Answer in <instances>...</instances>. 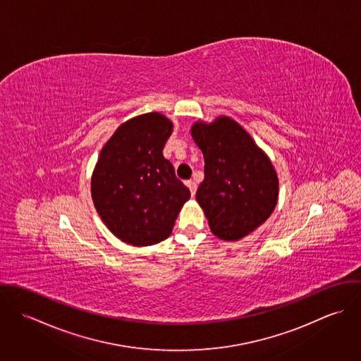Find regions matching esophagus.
I'll return each instance as SVG.
<instances>
[{
  "label": "esophagus",
  "mask_w": 361,
  "mask_h": 361,
  "mask_svg": "<svg viewBox=\"0 0 361 361\" xmlns=\"http://www.w3.org/2000/svg\"><path fill=\"white\" fill-rule=\"evenodd\" d=\"M186 186L189 188V190H190L192 196H195V195H196V189H197L196 182H195V180H186Z\"/></svg>",
  "instance_id": "1"
}]
</instances>
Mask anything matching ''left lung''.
<instances>
[{"label": "left lung", "instance_id": "left-lung-1", "mask_svg": "<svg viewBox=\"0 0 361 361\" xmlns=\"http://www.w3.org/2000/svg\"><path fill=\"white\" fill-rule=\"evenodd\" d=\"M204 155V180L196 200L211 232L222 240H239L262 225L278 202L279 180L253 137L229 116L197 121L190 129Z\"/></svg>", "mask_w": 361, "mask_h": 361}]
</instances>
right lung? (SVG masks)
<instances>
[{"label": "right lung", "instance_id": "add662e5", "mask_svg": "<svg viewBox=\"0 0 361 361\" xmlns=\"http://www.w3.org/2000/svg\"><path fill=\"white\" fill-rule=\"evenodd\" d=\"M173 123L159 112L128 119L104 145L92 175V199L105 226L122 242L145 247L172 233L190 199L162 150Z\"/></svg>", "mask_w": 361, "mask_h": 361}]
</instances>
